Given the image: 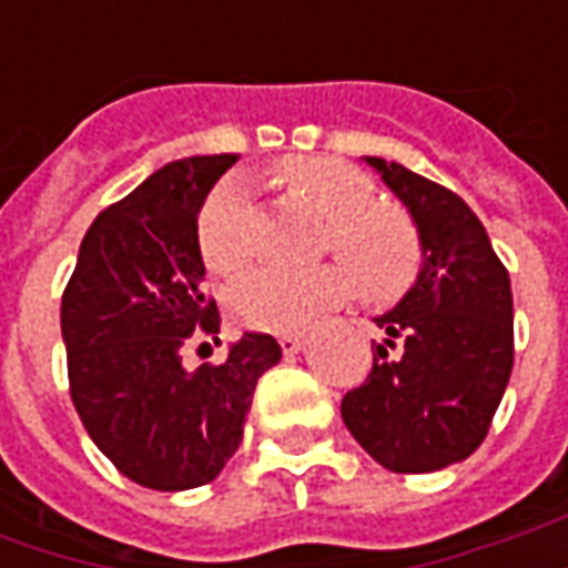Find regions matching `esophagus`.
Masks as SVG:
<instances>
[{
  "label": "esophagus",
  "mask_w": 568,
  "mask_h": 568,
  "mask_svg": "<svg viewBox=\"0 0 568 568\" xmlns=\"http://www.w3.org/2000/svg\"><path fill=\"white\" fill-rule=\"evenodd\" d=\"M280 346H283L285 356H292V353H297V349L304 346V334H283V337H280Z\"/></svg>",
  "instance_id": "esophagus-1"
}]
</instances>
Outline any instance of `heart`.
I'll use <instances>...</instances> for the list:
<instances>
[{
  "label": "heart",
  "instance_id": "heart-1",
  "mask_svg": "<svg viewBox=\"0 0 568 568\" xmlns=\"http://www.w3.org/2000/svg\"><path fill=\"white\" fill-rule=\"evenodd\" d=\"M271 179L325 219L320 248L337 252L347 267L328 261L313 271L258 267L246 273L227 295L236 322L258 332H292L322 310L344 304L356 292V280L371 301H393L417 280L423 264L417 224L407 212L377 203V185L362 170L334 158L295 154L273 163ZM197 248L203 264L219 276H234L252 258L248 197L236 179L219 182L203 203Z\"/></svg>",
  "mask_w": 568,
  "mask_h": 568
}]
</instances>
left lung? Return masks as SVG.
Listing matches in <instances>:
<instances>
[{
  "instance_id": "8db88e82",
  "label": "left lung",
  "mask_w": 568,
  "mask_h": 568,
  "mask_svg": "<svg viewBox=\"0 0 568 568\" xmlns=\"http://www.w3.org/2000/svg\"><path fill=\"white\" fill-rule=\"evenodd\" d=\"M417 224L423 267L389 313L374 368L341 402L353 438L383 468L426 475L487 438L514 368L508 271L459 194L383 158H365Z\"/></svg>"
}]
</instances>
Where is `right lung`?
<instances>
[{
	"instance_id": "obj_1",
	"label": "right lung",
	"mask_w": 568,
	"mask_h": 568,
	"mask_svg": "<svg viewBox=\"0 0 568 568\" xmlns=\"http://www.w3.org/2000/svg\"><path fill=\"white\" fill-rule=\"evenodd\" d=\"M234 163L203 154L151 173L93 219L63 292L72 405L121 475L161 493L219 477L243 440L255 383L283 356L271 334L246 332L219 365H182L222 325L203 295L197 215Z\"/></svg>"
}]
</instances>
